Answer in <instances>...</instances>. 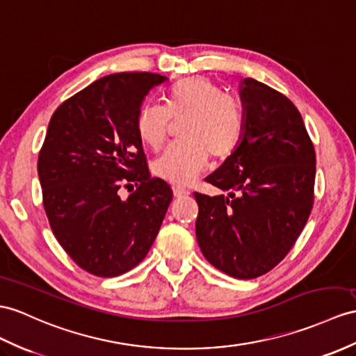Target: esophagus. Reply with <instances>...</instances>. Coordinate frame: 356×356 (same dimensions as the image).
I'll return each instance as SVG.
<instances>
[{
  "instance_id": "obj_1",
  "label": "esophagus",
  "mask_w": 356,
  "mask_h": 356,
  "mask_svg": "<svg viewBox=\"0 0 356 356\" xmlns=\"http://www.w3.org/2000/svg\"><path fill=\"white\" fill-rule=\"evenodd\" d=\"M173 195H175L177 197H184V196H188L190 192H188L187 188H184V187L175 186V187H173Z\"/></svg>"
}]
</instances>
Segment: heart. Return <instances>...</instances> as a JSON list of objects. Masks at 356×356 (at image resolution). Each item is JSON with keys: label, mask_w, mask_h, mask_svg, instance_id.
Wrapping results in <instances>:
<instances>
[{"label": "heart", "mask_w": 356, "mask_h": 356, "mask_svg": "<svg viewBox=\"0 0 356 356\" xmlns=\"http://www.w3.org/2000/svg\"><path fill=\"white\" fill-rule=\"evenodd\" d=\"M164 108L143 106L137 113L136 129L140 140L159 149L166 140L170 119H183V143L173 145L155 160V177L170 184L192 183L210 157L223 159L237 148L243 133L240 104L225 95L205 76H188L175 83L164 95Z\"/></svg>", "instance_id": "b5f03b06"}]
</instances>
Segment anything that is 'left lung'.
I'll use <instances>...</instances> for the list:
<instances>
[{
	"label": "left lung",
	"instance_id": "left-lung-1",
	"mask_svg": "<svg viewBox=\"0 0 356 356\" xmlns=\"http://www.w3.org/2000/svg\"><path fill=\"white\" fill-rule=\"evenodd\" d=\"M243 133L207 183L228 196L195 193L204 257L232 278L267 273L289 254L314 201L316 152L294 104L254 78L240 81Z\"/></svg>",
	"mask_w": 356,
	"mask_h": 356
}]
</instances>
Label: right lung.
Masks as SVG:
<instances>
[{
    "instance_id": "obj_1",
    "label": "right lung",
    "mask_w": 356,
    "mask_h": 356,
    "mask_svg": "<svg viewBox=\"0 0 356 356\" xmlns=\"http://www.w3.org/2000/svg\"><path fill=\"white\" fill-rule=\"evenodd\" d=\"M168 78L151 72L102 76L65 101L51 118L39 154L43 207L57 241L92 275L111 278L148 254L172 201L170 186L151 178L136 118ZM138 188L127 200L122 185Z\"/></svg>"
}]
</instances>
